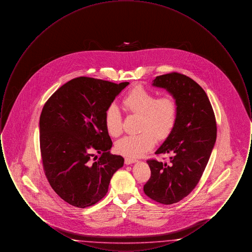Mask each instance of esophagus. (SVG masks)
<instances>
[{
	"label": "esophagus",
	"instance_id": "34e87169",
	"mask_svg": "<svg viewBox=\"0 0 252 252\" xmlns=\"http://www.w3.org/2000/svg\"><path fill=\"white\" fill-rule=\"evenodd\" d=\"M137 159L133 158H125V163L126 164H132L134 162H136Z\"/></svg>",
	"mask_w": 252,
	"mask_h": 252
}]
</instances>
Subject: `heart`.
Listing matches in <instances>:
<instances>
[{"instance_id": "obj_1", "label": "heart", "mask_w": 252, "mask_h": 252, "mask_svg": "<svg viewBox=\"0 0 252 252\" xmlns=\"http://www.w3.org/2000/svg\"><path fill=\"white\" fill-rule=\"evenodd\" d=\"M122 105L129 114L140 115L141 131L126 136L116 143V151L124 156H142L154 146L156 140L166 139L175 126L177 105L171 96L156 98L152 92L138 86L123 98ZM105 126L112 137H118L123 132V117L115 105H110L106 109Z\"/></svg>"}]
</instances>
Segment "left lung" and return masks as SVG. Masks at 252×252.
<instances>
[{"label": "left lung", "instance_id": "left-lung-1", "mask_svg": "<svg viewBox=\"0 0 252 252\" xmlns=\"http://www.w3.org/2000/svg\"><path fill=\"white\" fill-rule=\"evenodd\" d=\"M152 86L165 89L174 97L177 120L155 152L170 155V160L146 161L151 177L144 184V192L158 203L170 205L187 196L200 180L216 144V116L203 89L184 74L157 76Z\"/></svg>", "mask_w": 252, "mask_h": 252}]
</instances>
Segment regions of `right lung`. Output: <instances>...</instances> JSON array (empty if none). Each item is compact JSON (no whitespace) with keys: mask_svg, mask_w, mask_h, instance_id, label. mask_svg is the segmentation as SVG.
I'll return each instance as SVG.
<instances>
[{"mask_svg":"<svg viewBox=\"0 0 252 252\" xmlns=\"http://www.w3.org/2000/svg\"><path fill=\"white\" fill-rule=\"evenodd\" d=\"M129 84L80 76L61 86L47 100L39 118L42 165L51 187L77 208L100 201L124 158L109 153L111 139L105 112ZM101 157L91 160L93 152Z\"/></svg>","mask_w":252,"mask_h":252,"instance_id":"right-lung-1","label":"right lung"}]
</instances>
